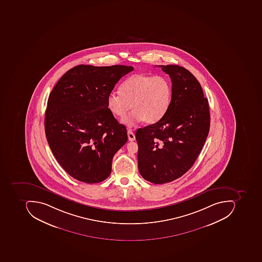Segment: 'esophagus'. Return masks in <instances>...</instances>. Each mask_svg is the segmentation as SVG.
Here are the masks:
<instances>
[{
	"label": "esophagus",
	"instance_id": "obj_1",
	"mask_svg": "<svg viewBox=\"0 0 262 262\" xmlns=\"http://www.w3.org/2000/svg\"><path fill=\"white\" fill-rule=\"evenodd\" d=\"M127 136H128V140L130 141V142H132V141H134L135 139V134H134V132H132L130 129H128V130H127Z\"/></svg>",
	"mask_w": 262,
	"mask_h": 262
}]
</instances>
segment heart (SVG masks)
Returning <instances> with one entry per match:
<instances>
[{"label": "heart", "mask_w": 262, "mask_h": 262, "mask_svg": "<svg viewBox=\"0 0 262 262\" xmlns=\"http://www.w3.org/2000/svg\"><path fill=\"white\" fill-rule=\"evenodd\" d=\"M172 98V88L168 78L162 75L134 74L125 79L120 91H113L107 98V107L112 114L123 118L132 126L137 122L152 124L161 120L168 112Z\"/></svg>", "instance_id": "obj_1"}]
</instances>
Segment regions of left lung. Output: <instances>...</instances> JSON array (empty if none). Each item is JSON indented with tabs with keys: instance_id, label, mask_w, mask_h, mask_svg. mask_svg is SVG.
I'll use <instances>...</instances> for the list:
<instances>
[{
	"instance_id": "1",
	"label": "left lung",
	"mask_w": 262,
	"mask_h": 262,
	"mask_svg": "<svg viewBox=\"0 0 262 262\" xmlns=\"http://www.w3.org/2000/svg\"><path fill=\"white\" fill-rule=\"evenodd\" d=\"M159 67L172 82L171 104L161 120L135 133L139 173L155 184L177 180L191 168L210 126L209 102L197 79L179 65Z\"/></svg>"
}]
</instances>
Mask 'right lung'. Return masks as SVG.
Returning a JSON list of instances; mask_svg holds the SVG:
<instances>
[{
	"label": "right lung",
	"mask_w": 262,
	"mask_h": 262,
	"mask_svg": "<svg viewBox=\"0 0 262 262\" xmlns=\"http://www.w3.org/2000/svg\"><path fill=\"white\" fill-rule=\"evenodd\" d=\"M133 70L125 65H78L50 93L45 117L47 141L57 162L75 180L97 183L110 177L113 157L127 135L108 110L107 98Z\"/></svg>",
	"instance_id": "right-lung-1"
}]
</instances>
